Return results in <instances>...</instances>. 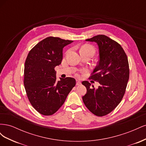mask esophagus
Wrapping results in <instances>:
<instances>
[{
	"mask_svg": "<svg viewBox=\"0 0 146 146\" xmlns=\"http://www.w3.org/2000/svg\"><path fill=\"white\" fill-rule=\"evenodd\" d=\"M81 82L80 81V80H76V85H77V86H78V85H81Z\"/></svg>",
	"mask_w": 146,
	"mask_h": 146,
	"instance_id": "1",
	"label": "esophagus"
}]
</instances>
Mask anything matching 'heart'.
<instances>
[{"label":"heart","instance_id":"1","mask_svg":"<svg viewBox=\"0 0 146 146\" xmlns=\"http://www.w3.org/2000/svg\"><path fill=\"white\" fill-rule=\"evenodd\" d=\"M83 51H90L94 53V48H93V47H92L90 45H84L80 48V53ZM84 72H85V69H80L78 70L77 72L76 73V75L77 76H80V74L83 73Z\"/></svg>","mask_w":146,"mask_h":146}]
</instances>
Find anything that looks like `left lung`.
Wrapping results in <instances>:
<instances>
[{
  "label": "left lung",
  "instance_id": "left-lung-1",
  "mask_svg": "<svg viewBox=\"0 0 146 146\" xmlns=\"http://www.w3.org/2000/svg\"><path fill=\"white\" fill-rule=\"evenodd\" d=\"M86 41L96 42L99 46V60L90 78L100 85L95 90L88 81L82 82L87 90L82 99L92 113L104 116L117 107L125 94L129 78V61L122 46L105 35H97Z\"/></svg>",
  "mask_w": 146,
  "mask_h": 146
}]
</instances>
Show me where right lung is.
I'll return each mask as SVG.
<instances>
[{"instance_id": "obj_1", "label": "right lung", "mask_w": 146, "mask_h": 146, "mask_svg": "<svg viewBox=\"0 0 146 146\" xmlns=\"http://www.w3.org/2000/svg\"><path fill=\"white\" fill-rule=\"evenodd\" d=\"M73 41L50 36L31 49L24 66V84L32 107L42 115L50 116L63 105L76 84L74 78L56 80L55 68L61 63L63 48Z\"/></svg>"}]
</instances>
